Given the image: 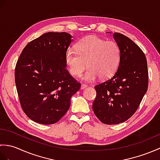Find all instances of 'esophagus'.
<instances>
[{
	"label": "esophagus",
	"instance_id": "34e87169",
	"mask_svg": "<svg viewBox=\"0 0 160 160\" xmlns=\"http://www.w3.org/2000/svg\"><path fill=\"white\" fill-rule=\"evenodd\" d=\"M87 87V84H81V87H80V89H84Z\"/></svg>",
	"mask_w": 160,
	"mask_h": 160
}]
</instances>
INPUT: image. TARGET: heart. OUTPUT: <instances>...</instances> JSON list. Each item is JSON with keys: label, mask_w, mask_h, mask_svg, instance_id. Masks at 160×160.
Returning a JSON list of instances; mask_svg holds the SVG:
<instances>
[{"label": "heart", "mask_w": 160, "mask_h": 160, "mask_svg": "<svg viewBox=\"0 0 160 160\" xmlns=\"http://www.w3.org/2000/svg\"><path fill=\"white\" fill-rule=\"evenodd\" d=\"M76 51L69 49L65 60L70 73L80 77L87 67L83 77L87 82H93L98 77L108 79L116 72L121 59V49L117 42L90 36L76 44Z\"/></svg>", "instance_id": "1"}]
</instances>
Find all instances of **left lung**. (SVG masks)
Wrapping results in <instances>:
<instances>
[{
  "label": "left lung",
  "instance_id": "8db88e82",
  "mask_svg": "<svg viewBox=\"0 0 160 160\" xmlns=\"http://www.w3.org/2000/svg\"><path fill=\"white\" fill-rule=\"evenodd\" d=\"M113 36L121 49L120 62L113 77L95 87L97 96L92 107L96 117L109 125L127 121L135 113L148 84L147 61L142 50L122 33Z\"/></svg>",
  "mask_w": 160,
  "mask_h": 160
}]
</instances>
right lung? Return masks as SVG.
<instances>
[{
    "instance_id": "1",
    "label": "right lung",
    "mask_w": 160,
    "mask_h": 160,
    "mask_svg": "<svg viewBox=\"0 0 160 160\" xmlns=\"http://www.w3.org/2000/svg\"><path fill=\"white\" fill-rule=\"evenodd\" d=\"M66 32H48L29 42L17 61L15 82L20 105L33 122L52 124L70 107L81 84L67 69L65 56L72 41Z\"/></svg>"
}]
</instances>
